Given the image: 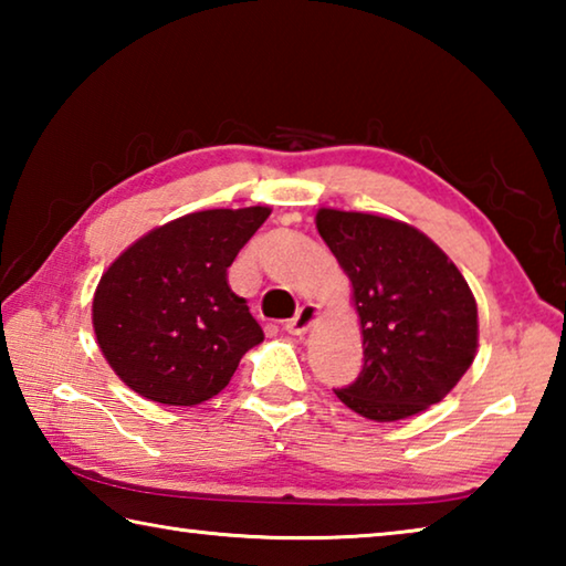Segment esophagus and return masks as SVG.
I'll return each instance as SVG.
<instances>
[{"label": "esophagus", "instance_id": "1", "mask_svg": "<svg viewBox=\"0 0 566 566\" xmlns=\"http://www.w3.org/2000/svg\"><path fill=\"white\" fill-rule=\"evenodd\" d=\"M317 319H319V306L312 304V302L310 304H302L300 312H296L294 317L284 324V329L300 337V334H306V329H310Z\"/></svg>", "mask_w": 566, "mask_h": 566}]
</instances>
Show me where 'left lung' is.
<instances>
[{
    "mask_svg": "<svg viewBox=\"0 0 566 566\" xmlns=\"http://www.w3.org/2000/svg\"><path fill=\"white\" fill-rule=\"evenodd\" d=\"M317 229L349 276L361 324V371L334 395L375 421L442 401L476 354V302L462 272L397 219L319 209Z\"/></svg>",
    "mask_w": 566,
    "mask_h": 566,
    "instance_id": "8db88e82",
    "label": "left lung"
}]
</instances>
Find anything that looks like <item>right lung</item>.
<instances>
[{
	"label": "right lung",
	"mask_w": 566,
	"mask_h": 566,
	"mask_svg": "<svg viewBox=\"0 0 566 566\" xmlns=\"http://www.w3.org/2000/svg\"><path fill=\"white\" fill-rule=\"evenodd\" d=\"M270 207L207 209L151 229L102 274L92 302L97 344L117 377L159 405L219 395L264 339L227 270Z\"/></svg>",
	"instance_id": "1"
}]
</instances>
